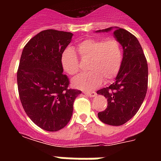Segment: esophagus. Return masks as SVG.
Returning a JSON list of instances; mask_svg holds the SVG:
<instances>
[{
	"label": "esophagus",
	"instance_id": "34e87169",
	"mask_svg": "<svg viewBox=\"0 0 161 161\" xmlns=\"http://www.w3.org/2000/svg\"><path fill=\"white\" fill-rule=\"evenodd\" d=\"M85 95L89 96V97H94L96 95L95 92H90V91H83V92Z\"/></svg>",
	"mask_w": 161,
	"mask_h": 161
}]
</instances>
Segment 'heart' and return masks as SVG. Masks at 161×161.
Here are the masks:
<instances>
[{
    "label": "heart",
    "instance_id": "obj_1",
    "mask_svg": "<svg viewBox=\"0 0 161 161\" xmlns=\"http://www.w3.org/2000/svg\"><path fill=\"white\" fill-rule=\"evenodd\" d=\"M77 52L81 59L89 60L87 68L90 71L81 73L72 80L76 88L93 90L103 79L106 83L114 79L122 67V47L114 38L86 39L78 44ZM61 64L63 71L70 76L76 75L81 68L78 56L71 47L63 50Z\"/></svg>",
    "mask_w": 161,
    "mask_h": 161
}]
</instances>
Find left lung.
<instances>
[{
  "mask_svg": "<svg viewBox=\"0 0 161 161\" xmlns=\"http://www.w3.org/2000/svg\"><path fill=\"white\" fill-rule=\"evenodd\" d=\"M112 29L97 31L105 32ZM114 35L123 47L122 67L114 83L97 91L108 101L106 109L98 116L104 124L119 126L132 119L144 102L148 88V64L141 45L133 34L116 26Z\"/></svg>",
  "mask_w": 161,
  "mask_h": 161,
  "instance_id": "left-lung-1",
  "label": "left lung"
}]
</instances>
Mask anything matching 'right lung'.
Returning a JSON list of instances; mask_svg holds the SVG:
<instances>
[{
    "mask_svg": "<svg viewBox=\"0 0 161 161\" xmlns=\"http://www.w3.org/2000/svg\"><path fill=\"white\" fill-rule=\"evenodd\" d=\"M73 33L48 29L40 31L24 47L17 70L21 105L32 122L47 131L62 130L70 121L80 90L68 88L61 55Z\"/></svg>",
    "mask_w": 161,
    "mask_h": 161,
    "instance_id": "add662e5",
    "label": "right lung"
}]
</instances>
